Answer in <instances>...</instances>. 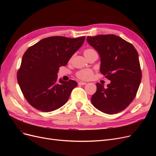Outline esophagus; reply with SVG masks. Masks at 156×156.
<instances>
[{
    "mask_svg": "<svg viewBox=\"0 0 156 156\" xmlns=\"http://www.w3.org/2000/svg\"><path fill=\"white\" fill-rule=\"evenodd\" d=\"M79 85H85V84H87V83L85 82H83V81H80L78 83Z\"/></svg>",
    "mask_w": 156,
    "mask_h": 156,
    "instance_id": "esophagus-1",
    "label": "esophagus"
}]
</instances>
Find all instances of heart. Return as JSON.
I'll return each mask as SVG.
<instances>
[{
	"label": "heart",
	"instance_id": "heart-1",
	"mask_svg": "<svg viewBox=\"0 0 156 156\" xmlns=\"http://www.w3.org/2000/svg\"><path fill=\"white\" fill-rule=\"evenodd\" d=\"M92 51H93V49H87L84 51V53H88V52ZM92 73H93V72L91 69H81V70L79 71V72L76 73V75H77V77L79 79H83V80H87L92 77Z\"/></svg>",
	"mask_w": 156,
	"mask_h": 156
}]
</instances>
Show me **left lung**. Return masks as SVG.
<instances>
[{"label":"left lung","instance_id":"obj_1","mask_svg":"<svg viewBox=\"0 0 156 156\" xmlns=\"http://www.w3.org/2000/svg\"><path fill=\"white\" fill-rule=\"evenodd\" d=\"M87 42L100 55V72L111 81L105 88L97 83L91 98L97 109L108 115L124 110L134 100L142 78L134 46L114 34L88 36Z\"/></svg>","mask_w":156,"mask_h":156}]
</instances>
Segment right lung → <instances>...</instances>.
<instances>
[{
    "label": "right lung",
    "mask_w": 156,
    "mask_h": 156,
    "mask_svg": "<svg viewBox=\"0 0 156 156\" xmlns=\"http://www.w3.org/2000/svg\"><path fill=\"white\" fill-rule=\"evenodd\" d=\"M84 39V36H51L26 51L17 78L23 96L30 105L41 111L51 112L68 101L77 83L61 79L58 81L57 73L59 68L66 65L81 48Z\"/></svg>",
    "instance_id": "obj_1"
}]
</instances>
